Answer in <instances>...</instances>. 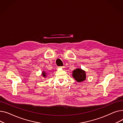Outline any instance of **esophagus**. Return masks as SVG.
Returning <instances> with one entry per match:
<instances>
[{
  "mask_svg": "<svg viewBox=\"0 0 123 123\" xmlns=\"http://www.w3.org/2000/svg\"><path fill=\"white\" fill-rule=\"evenodd\" d=\"M59 68H62V69H63L64 68V67H59Z\"/></svg>",
  "mask_w": 123,
  "mask_h": 123,
  "instance_id": "34e87169",
  "label": "esophagus"
}]
</instances>
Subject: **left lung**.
Returning <instances> with one entry per match:
<instances>
[{"mask_svg": "<svg viewBox=\"0 0 123 123\" xmlns=\"http://www.w3.org/2000/svg\"><path fill=\"white\" fill-rule=\"evenodd\" d=\"M73 76L78 82L83 81L86 79L85 72L81 68H77L73 71Z\"/></svg>", "mask_w": 123, "mask_h": 123, "instance_id": "1", "label": "left lung"}]
</instances>
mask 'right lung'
Listing matches in <instances>:
<instances>
[{"label":"right lung","mask_w":123,"mask_h":123,"mask_svg":"<svg viewBox=\"0 0 123 123\" xmlns=\"http://www.w3.org/2000/svg\"><path fill=\"white\" fill-rule=\"evenodd\" d=\"M42 75H43V76H44V77H46V73H45V72H43Z\"/></svg>","instance_id":"add662e5"}]
</instances>
